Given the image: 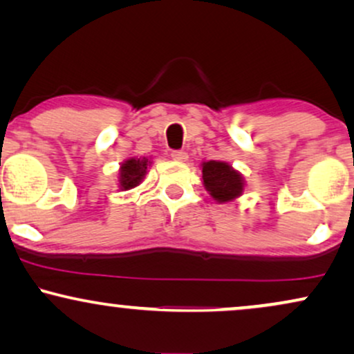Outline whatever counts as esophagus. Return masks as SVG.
I'll return each instance as SVG.
<instances>
[{"mask_svg":"<svg viewBox=\"0 0 354 354\" xmlns=\"http://www.w3.org/2000/svg\"><path fill=\"white\" fill-rule=\"evenodd\" d=\"M171 158L174 160V162H186L187 153H186V151H183V150H174L171 153Z\"/></svg>","mask_w":354,"mask_h":354,"instance_id":"1","label":"esophagus"}]
</instances>
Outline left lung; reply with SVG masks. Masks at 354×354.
Instances as JSON below:
<instances>
[{"mask_svg": "<svg viewBox=\"0 0 354 354\" xmlns=\"http://www.w3.org/2000/svg\"><path fill=\"white\" fill-rule=\"evenodd\" d=\"M201 169H203V185L205 191L216 203H232L245 192L247 181L243 174L230 163L209 160V162L201 163Z\"/></svg>", "mask_w": 354, "mask_h": 354, "instance_id": "left-lung-1", "label": "left lung"}]
</instances>
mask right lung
<instances>
[{
    "mask_svg": "<svg viewBox=\"0 0 354 354\" xmlns=\"http://www.w3.org/2000/svg\"><path fill=\"white\" fill-rule=\"evenodd\" d=\"M153 165L150 156H129L119 165L118 171V186L120 191L133 189L144 181L145 174L149 173V168Z\"/></svg>",
    "mask_w": 354,
    "mask_h": 354,
    "instance_id": "add662e5",
    "label": "right lung"
}]
</instances>
